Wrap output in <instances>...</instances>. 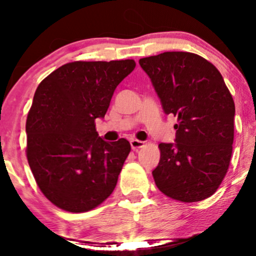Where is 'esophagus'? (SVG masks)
Here are the masks:
<instances>
[{
    "label": "esophagus",
    "instance_id": "1",
    "mask_svg": "<svg viewBox=\"0 0 256 256\" xmlns=\"http://www.w3.org/2000/svg\"><path fill=\"white\" fill-rule=\"evenodd\" d=\"M130 144H131V148L134 149V150H137V149L144 146V142H143V140H131Z\"/></svg>",
    "mask_w": 256,
    "mask_h": 256
}]
</instances>
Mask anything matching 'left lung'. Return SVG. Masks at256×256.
Returning <instances> with one entry per match:
<instances>
[{
  "instance_id": "left-lung-1",
  "label": "left lung",
  "mask_w": 256,
  "mask_h": 256,
  "mask_svg": "<svg viewBox=\"0 0 256 256\" xmlns=\"http://www.w3.org/2000/svg\"><path fill=\"white\" fill-rule=\"evenodd\" d=\"M164 112L177 116L174 143H160L152 171L161 192L182 202L210 198L232 154L234 102L216 67L200 55L166 52L140 60Z\"/></svg>"
}]
</instances>
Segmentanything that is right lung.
Returning <instances> with one entry per match:
<instances>
[{
    "mask_svg": "<svg viewBox=\"0 0 256 256\" xmlns=\"http://www.w3.org/2000/svg\"><path fill=\"white\" fill-rule=\"evenodd\" d=\"M134 60L74 61L38 85L26 120V156L36 183L52 204L72 213L94 210L113 192L131 146L106 142L95 120L104 118Z\"/></svg>",
    "mask_w": 256,
    "mask_h": 256,
    "instance_id": "right-lung-1",
    "label": "right lung"
}]
</instances>
